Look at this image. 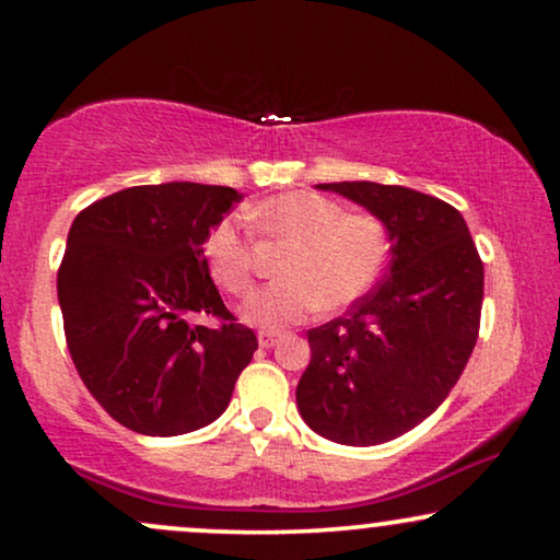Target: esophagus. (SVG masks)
Returning <instances> with one entry per match:
<instances>
[{
    "mask_svg": "<svg viewBox=\"0 0 560 560\" xmlns=\"http://www.w3.org/2000/svg\"><path fill=\"white\" fill-rule=\"evenodd\" d=\"M257 341H259V347H262V349H272L275 347V343H278V334H259L257 336Z\"/></svg>",
    "mask_w": 560,
    "mask_h": 560,
    "instance_id": "1",
    "label": "esophagus"
}]
</instances>
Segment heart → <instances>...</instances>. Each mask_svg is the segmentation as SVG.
<instances>
[{
	"mask_svg": "<svg viewBox=\"0 0 560 560\" xmlns=\"http://www.w3.org/2000/svg\"><path fill=\"white\" fill-rule=\"evenodd\" d=\"M255 226L272 240L293 247L282 259L285 280L257 290L244 303L242 318L262 331L301 324L320 305L328 311L349 308L380 280L387 259V232L377 217L347 211L334 198L305 194L275 196L249 213ZM211 278L226 293L244 295L252 288L255 252L240 217L221 219L203 244Z\"/></svg>",
	"mask_w": 560,
	"mask_h": 560,
	"instance_id": "1",
	"label": "heart"
}]
</instances>
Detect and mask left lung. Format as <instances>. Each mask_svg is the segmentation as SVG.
<instances>
[{
  "label": "left lung",
  "instance_id": "8db88e82",
  "mask_svg": "<svg viewBox=\"0 0 560 560\" xmlns=\"http://www.w3.org/2000/svg\"><path fill=\"white\" fill-rule=\"evenodd\" d=\"M387 229L389 265L347 316L311 328L295 400L305 423L343 446L408 433L446 400L479 336L485 265L454 206L402 186L318 183Z\"/></svg>",
  "mask_w": 560,
  "mask_h": 560
}]
</instances>
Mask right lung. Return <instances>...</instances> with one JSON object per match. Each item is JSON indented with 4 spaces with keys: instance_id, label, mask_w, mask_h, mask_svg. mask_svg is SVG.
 <instances>
[{
    "instance_id": "obj_1",
    "label": "right lung",
    "mask_w": 560,
    "mask_h": 560,
    "mask_svg": "<svg viewBox=\"0 0 560 560\" xmlns=\"http://www.w3.org/2000/svg\"><path fill=\"white\" fill-rule=\"evenodd\" d=\"M242 194L160 183L112 194L71 224L58 303L71 359L109 416L142 435H180L226 410L257 336L226 311L206 236ZM213 315L219 329L195 324Z\"/></svg>"
}]
</instances>
